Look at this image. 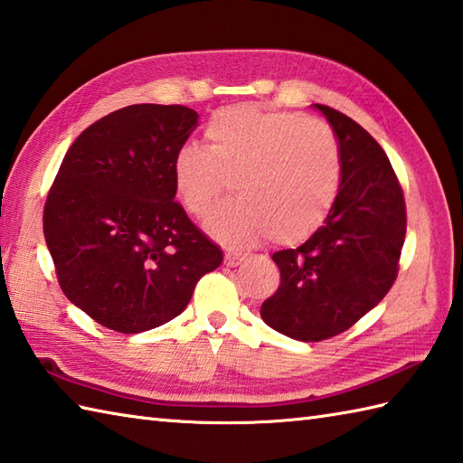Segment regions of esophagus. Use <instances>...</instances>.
<instances>
[{
    "label": "esophagus",
    "instance_id": "34e87169",
    "mask_svg": "<svg viewBox=\"0 0 463 463\" xmlns=\"http://www.w3.org/2000/svg\"><path fill=\"white\" fill-rule=\"evenodd\" d=\"M243 260H245V253H240V251H225V258H223L225 266H228V268L240 266Z\"/></svg>",
    "mask_w": 463,
    "mask_h": 463
}]
</instances>
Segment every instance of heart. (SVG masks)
I'll return each instance as SVG.
<instances>
[{
	"mask_svg": "<svg viewBox=\"0 0 463 463\" xmlns=\"http://www.w3.org/2000/svg\"><path fill=\"white\" fill-rule=\"evenodd\" d=\"M203 137L205 149H177L172 182L185 210L202 218L230 179L235 197L205 222L212 238L235 248L269 235L296 243L322 225L342 184L337 141L322 121L235 106L215 111Z\"/></svg>",
	"mask_w": 463,
	"mask_h": 463,
	"instance_id": "1",
	"label": "heart"
}]
</instances>
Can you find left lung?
<instances>
[{
	"label": "left lung",
	"mask_w": 463,
	"mask_h": 463,
	"mask_svg": "<svg viewBox=\"0 0 463 463\" xmlns=\"http://www.w3.org/2000/svg\"><path fill=\"white\" fill-rule=\"evenodd\" d=\"M334 128L342 184L322 228L296 250L271 256L279 288L261 304V319L299 342L350 329L398 278L405 202L382 146L342 111L316 103Z\"/></svg>",
	"instance_id": "8db88e82"
}]
</instances>
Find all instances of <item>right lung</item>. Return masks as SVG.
Here are the masks:
<instances>
[{
    "label": "right lung",
    "mask_w": 463,
    "mask_h": 463,
    "mask_svg": "<svg viewBox=\"0 0 463 463\" xmlns=\"http://www.w3.org/2000/svg\"><path fill=\"white\" fill-rule=\"evenodd\" d=\"M197 118L157 103L109 113L73 141L47 194L43 235L60 288L103 327L164 326L223 261L174 202L172 162Z\"/></svg>",
    "instance_id": "add662e5"
}]
</instances>
